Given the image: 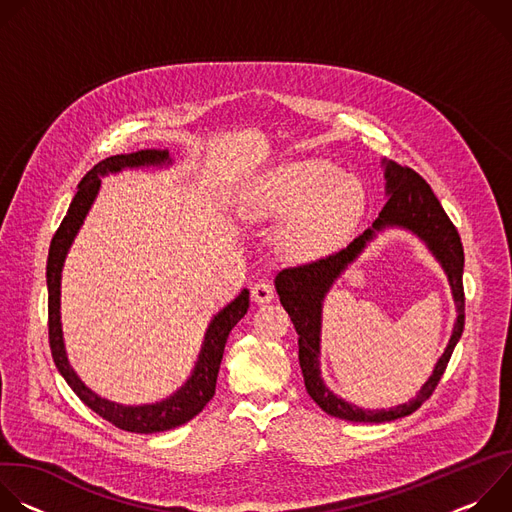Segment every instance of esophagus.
Instances as JSON below:
<instances>
[{"label": "esophagus", "instance_id": "34e87169", "mask_svg": "<svg viewBox=\"0 0 512 512\" xmlns=\"http://www.w3.org/2000/svg\"><path fill=\"white\" fill-rule=\"evenodd\" d=\"M251 298L253 302L257 304H267L273 300V287L271 283L267 281H257L253 287H251Z\"/></svg>", "mask_w": 512, "mask_h": 512}]
</instances>
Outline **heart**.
I'll return each mask as SVG.
<instances>
[{"instance_id": "b5f03b06", "label": "heart", "mask_w": 512, "mask_h": 512, "mask_svg": "<svg viewBox=\"0 0 512 512\" xmlns=\"http://www.w3.org/2000/svg\"><path fill=\"white\" fill-rule=\"evenodd\" d=\"M362 184L316 158L279 164L245 190L239 214L247 223L283 218L275 247L289 261H312L332 253L362 218Z\"/></svg>"}]
</instances>
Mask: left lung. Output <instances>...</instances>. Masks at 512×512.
<instances>
[{
	"instance_id": "left-lung-1",
	"label": "left lung",
	"mask_w": 512,
	"mask_h": 512,
	"mask_svg": "<svg viewBox=\"0 0 512 512\" xmlns=\"http://www.w3.org/2000/svg\"><path fill=\"white\" fill-rule=\"evenodd\" d=\"M385 168V194L387 204L379 212L373 227L358 235L346 249L328 255L324 259L312 261L308 265L289 267L277 273L275 289L281 306L289 314L298 332L300 346V367L304 373V383L308 395L332 417H340L356 423H383L405 415H411L421 407L425 399L440 383L450 356L464 332V247L460 235L440 200L435 198L429 184L411 168L399 166L395 162H381ZM387 228H403L415 234L426 243L430 252L443 265L449 275L453 295L457 304V322L451 342L436 363L432 377L424 384L420 393L407 404L389 410H362L353 404L334 396L323 383L319 371V334L321 333V304L333 281L343 269L357 258L366 245Z\"/></svg>"
}]
</instances>
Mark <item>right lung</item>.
<instances>
[{
    "instance_id": "right-lung-1",
    "label": "right lung",
    "mask_w": 512,
    "mask_h": 512,
    "mask_svg": "<svg viewBox=\"0 0 512 512\" xmlns=\"http://www.w3.org/2000/svg\"><path fill=\"white\" fill-rule=\"evenodd\" d=\"M164 168L172 166V158L168 150H139L133 154H119L111 156L103 162H99L87 176L81 180L79 190L72 198L66 216L52 237L50 251H48V263H46V285H48V338H50V350L58 373L64 377L68 387L79 395V399L93 409L97 415L107 419L119 429L133 431V433H158L168 431L178 425H184L192 417H196L204 405L212 399L216 389V377L218 369H221V360L225 352L227 338L235 324L247 314L249 310V289H243L241 294L227 304L221 312H218L204 334V342L198 354V360L194 364V371L190 373L188 381L170 397L145 403V405H121L115 401H109L95 391H91L70 367L64 338H62V322H60V279H62V267L68 255V249L75 241L77 233L81 231L85 218L99 194L101 178L107 174H119L121 170L131 168Z\"/></svg>"
}]
</instances>
